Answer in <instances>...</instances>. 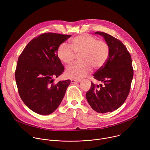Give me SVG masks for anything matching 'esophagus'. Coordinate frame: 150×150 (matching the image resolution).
I'll list each match as a JSON object with an SVG mask.
<instances>
[{
  "mask_svg": "<svg viewBox=\"0 0 150 150\" xmlns=\"http://www.w3.org/2000/svg\"><path fill=\"white\" fill-rule=\"evenodd\" d=\"M80 82V80H77V79H71V83H79Z\"/></svg>",
  "mask_w": 150,
  "mask_h": 150,
  "instance_id": "34e87169",
  "label": "esophagus"
}]
</instances>
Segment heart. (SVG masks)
<instances>
[{
    "instance_id": "heart-1",
    "label": "heart",
    "mask_w": 150,
    "mask_h": 150,
    "mask_svg": "<svg viewBox=\"0 0 150 150\" xmlns=\"http://www.w3.org/2000/svg\"><path fill=\"white\" fill-rule=\"evenodd\" d=\"M71 47L62 43L57 48L59 59L66 65H70L76 56L79 62L67 68L66 75L70 78L79 79L86 76L91 67L98 69L104 66L110 52L108 44L103 40H97L89 34H81L70 40Z\"/></svg>"
}]
</instances>
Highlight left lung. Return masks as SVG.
I'll return each mask as SVG.
<instances>
[{"mask_svg":"<svg viewBox=\"0 0 150 150\" xmlns=\"http://www.w3.org/2000/svg\"><path fill=\"white\" fill-rule=\"evenodd\" d=\"M108 44L110 52L103 67L93 75L94 78L103 83L91 87L86 99L93 110L99 113L112 112L124 103L130 92L133 69L131 56L120 40L108 33L96 32Z\"/></svg>","mask_w":150,"mask_h":150,"instance_id":"8db88e82","label":"left lung"}]
</instances>
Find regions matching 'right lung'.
<instances>
[{
    "mask_svg": "<svg viewBox=\"0 0 150 150\" xmlns=\"http://www.w3.org/2000/svg\"><path fill=\"white\" fill-rule=\"evenodd\" d=\"M71 36L54 33L40 35L29 42L18 57L15 72L20 96L40 115L52 113L62 102L71 80L54 84L64 68L57 56L59 45Z\"/></svg>",
    "mask_w": 150,
    "mask_h": 150,
    "instance_id": "add662e5",
    "label": "right lung"
}]
</instances>
